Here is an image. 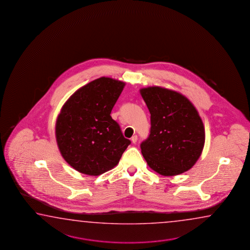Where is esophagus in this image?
<instances>
[{"label": "esophagus", "instance_id": "esophagus-1", "mask_svg": "<svg viewBox=\"0 0 250 250\" xmlns=\"http://www.w3.org/2000/svg\"><path fill=\"white\" fill-rule=\"evenodd\" d=\"M131 141H132L133 144H136L137 141V135H135V136H133L132 137H131Z\"/></svg>", "mask_w": 250, "mask_h": 250}]
</instances>
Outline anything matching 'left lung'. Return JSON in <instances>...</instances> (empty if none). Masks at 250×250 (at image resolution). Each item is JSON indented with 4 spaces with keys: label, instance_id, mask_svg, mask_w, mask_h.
Instances as JSON below:
<instances>
[{
    "label": "left lung",
    "instance_id": "obj_1",
    "mask_svg": "<svg viewBox=\"0 0 250 250\" xmlns=\"http://www.w3.org/2000/svg\"><path fill=\"white\" fill-rule=\"evenodd\" d=\"M140 94L151 113L150 135L140 145L148 166L162 176L189 170L201 156L205 129L191 101L176 91L148 87Z\"/></svg>",
    "mask_w": 250,
    "mask_h": 250
}]
</instances>
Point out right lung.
<instances>
[{
  "label": "right lung",
  "instance_id": "1",
  "mask_svg": "<svg viewBox=\"0 0 250 250\" xmlns=\"http://www.w3.org/2000/svg\"><path fill=\"white\" fill-rule=\"evenodd\" d=\"M125 83L101 77L75 91L56 123V139L64 161L75 170L99 176L119 163L130 140L111 112Z\"/></svg>",
  "mask_w": 250,
  "mask_h": 250
}]
</instances>
